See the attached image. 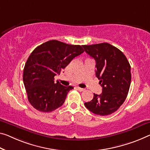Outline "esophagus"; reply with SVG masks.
Instances as JSON below:
<instances>
[{
    "mask_svg": "<svg viewBox=\"0 0 150 150\" xmlns=\"http://www.w3.org/2000/svg\"><path fill=\"white\" fill-rule=\"evenodd\" d=\"M77 90H78V91L80 92H82V91H84L85 89L84 88H80V87H77Z\"/></svg>",
    "mask_w": 150,
    "mask_h": 150,
    "instance_id": "obj_1",
    "label": "esophagus"
}]
</instances>
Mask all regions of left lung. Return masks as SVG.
Listing matches in <instances>:
<instances>
[{
  "instance_id": "8db88e82",
  "label": "left lung",
  "mask_w": 150,
  "mask_h": 150,
  "mask_svg": "<svg viewBox=\"0 0 150 150\" xmlns=\"http://www.w3.org/2000/svg\"><path fill=\"white\" fill-rule=\"evenodd\" d=\"M82 47L95 59L96 76L103 88L102 93L94 94L93 100L85 103V107L100 116L113 113L128 94L131 80L130 64L121 50L108 43Z\"/></svg>"
}]
</instances>
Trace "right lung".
Here are the masks:
<instances>
[{"mask_svg": "<svg viewBox=\"0 0 150 150\" xmlns=\"http://www.w3.org/2000/svg\"><path fill=\"white\" fill-rule=\"evenodd\" d=\"M84 50L82 45L50 40L39 45L27 59L23 83L29 102L39 111L49 112L64 104L72 86H64L54 76Z\"/></svg>", "mask_w": 150, "mask_h": 150, "instance_id": "obj_1", "label": "right lung"}]
</instances>
